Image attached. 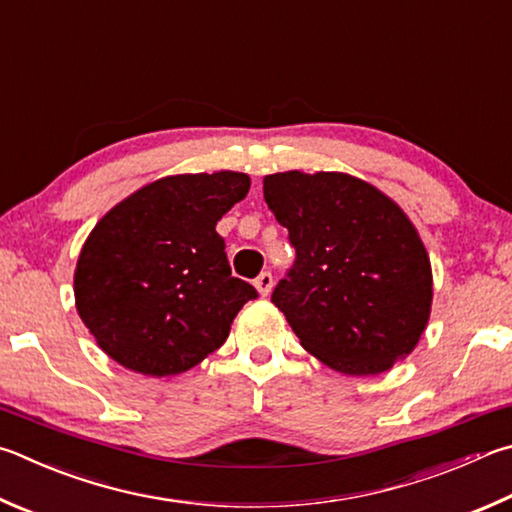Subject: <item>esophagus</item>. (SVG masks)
<instances>
[{"label": "esophagus", "instance_id": "obj_1", "mask_svg": "<svg viewBox=\"0 0 512 512\" xmlns=\"http://www.w3.org/2000/svg\"><path fill=\"white\" fill-rule=\"evenodd\" d=\"M255 288L259 291V295L266 297L268 293H271V288H273V275L268 273V271L259 275L257 280H255Z\"/></svg>", "mask_w": 512, "mask_h": 512}]
</instances>
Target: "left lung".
Wrapping results in <instances>:
<instances>
[{
  "instance_id": "left-lung-1",
  "label": "left lung",
  "mask_w": 512,
  "mask_h": 512,
  "mask_svg": "<svg viewBox=\"0 0 512 512\" xmlns=\"http://www.w3.org/2000/svg\"><path fill=\"white\" fill-rule=\"evenodd\" d=\"M264 201L295 248L271 300L302 347L349 376L405 358L432 304L430 259L405 212L340 172L271 174Z\"/></svg>"
}]
</instances>
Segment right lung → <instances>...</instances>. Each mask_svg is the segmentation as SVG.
<instances>
[{"instance_id":"add662e5","label":"right lung","mask_w":512,"mask_h":512,"mask_svg":"<svg viewBox=\"0 0 512 512\" xmlns=\"http://www.w3.org/2000/svg\"><path fill=\"white\" fill-rule=\"evenodd\" d=\"M248 188L241 172L165 176L91 230L73 280L76 306L118 365L174 376L224 345L257 291L232 277L215 226Z\"/></svg>"}]
</instances>
